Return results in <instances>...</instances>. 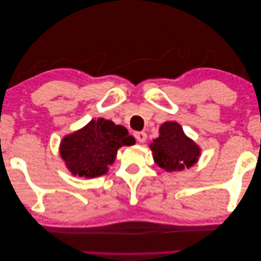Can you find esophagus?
I'll use <instances>...</instances> for the list:
<instances>
[{
  "mask_svg": "<svg viewBox=\"0 0 261 261\" xmlns=\"http://www.w3.org/2000/svg\"><path fill=\"white\" fill-rule=\"evenodd\" d=\"M134 136H135L136 141H138V142H140V143H142L147 140V134L144 133V132H135Z\"/></svg>",
  "mask_w": 261,
  "mask_h": 261,
  "instance_id": "esophagus-1",
  "label": "esophagus"
}]
</instances>
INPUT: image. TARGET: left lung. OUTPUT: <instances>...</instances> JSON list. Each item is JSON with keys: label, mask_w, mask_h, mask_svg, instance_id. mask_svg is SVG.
I'll return each instance as SVG.
<instances>
[{"label": "left lung", "mask_w": 261, "mask_h": 261, "mask_svg": "<svg viewBox=\"0 0 261 261\" xmlns=\"http://www.w3.org/2000/svg\"><path fill=\"white\" fill-rule=\"evenodd\" d=\"M155 163L168 172L190 169L198 163L201 148L184 133L176 121H166L160 127V136L149 144Z\"/></svg>", "instance_id": "8db88e82"}]
</instances>
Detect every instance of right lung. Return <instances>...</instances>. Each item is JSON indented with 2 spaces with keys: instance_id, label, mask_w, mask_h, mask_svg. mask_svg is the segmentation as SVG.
<instances>
[{
  "instance_id": "right-lung-1",
  "label": "right lung",
  "mask_w": 261,
  "mask_h": 261,
  "mask_svg": "<svg viewBox=\"0 0 261 261\" xmlns=\"http://www.w3.org/2000/svg\"><path fill=\"white\" fill-rule=\"evenodd\" d=\"M134 143L127 128L99 118L63 136L59 151L72 176L90 179L108 173L118 149Z\"/></svg>"
}]
</instances>
